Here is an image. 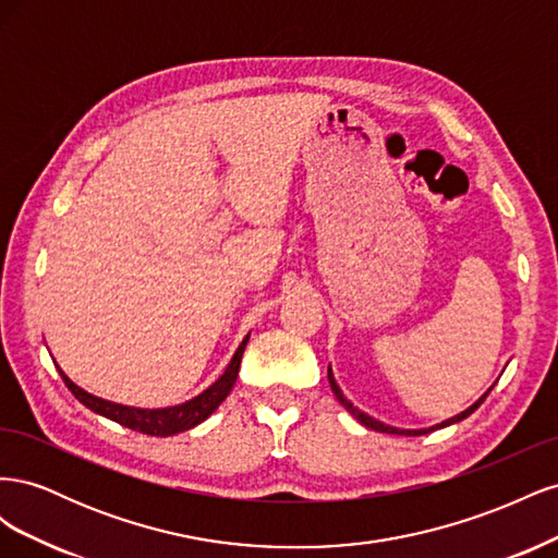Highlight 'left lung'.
<instances>
[{"label":"left lung","instance_id":"1","mask_svg":"<svg viewBox=\"0 0 558 558\" xmlns=\"http://www.w3.org/2000/svg\"><path fill=\"white\" fill-rule=\"evenodd\" d=\"M328 381H330V388H332V393H335V398L340 400L342 404H344V410L349 412V414H353L356 416L361 424L365 426V428H373V430H379V433H391V435H426V433H430V430H437V428H445V426H451V424H456V421H463L465 416H470L472 412H475L480 404L486 400V396L492 393V388H488V391L475 402V404H470V408L465 410V412H461V414H456V416H451V418H447V421H442V424H437V426H430V428H421V430H402V428H393V426H386V424H381V421H377V418H373V416H367L365 412H361L359 408H353V404L344 398V393H342V388L337 386V381H335V377H332V373H330V367H328Z\"/></svg>","mask_w":558,"mask_h":558}]
</instances>
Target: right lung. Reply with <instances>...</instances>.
<instances>
[{
  "mask_svg": "<svg viewBox=\"0 0 558 558\" xmlns=\"http://www.w3.org/2000/svg\"><path fill=\"white\" fill-rule=\"evenodd\" d=\"M248 335L244 337V342L240 344V349L234 351V356L230 361V365L226 367V373L218 377L207 391H202L197 398L177 404V408H165V410H137V408H125V404H116L109 400L97 398L88 391H83L81 386H76L70 377H66L60 369V377L64 379L66 388L74 393V398L78 402L86 404L88 410H93L95 414H102L116 424H121L130 430H137L144 435H156V437H167V435H177L189 430L197 424H202L207 416L214 414V410L221 404L228 393L232 391L234 381H238V373H240V363H242V353L246 349Z\"/></svg>",
  "mask_w": 558,
  "mask_h": 558,
  "instance_id": "obj_1",
  "label": "right lung"
}]
</instances>
